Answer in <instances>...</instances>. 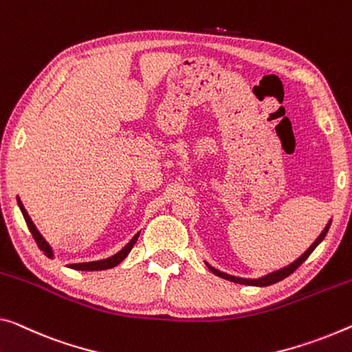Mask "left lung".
Instances as JSON below:
<instances>
[{
	"mask_svg": "<svg viewBox=\"0 0 352 352\" xmlns=\"http://www.w3.org/2000/svg\"><path fill=\"white\" fill-rule=\"evenodd\" d=\"M329 226H331V221H329V225L326 226V228H324V231L321 232L320 237H318V239L313 242L311 247L308 248V250L299 259H296V261L293 264H289V266L280 269V270H277V272L269 274V275H266V277H263V278H253V280H250V278H237V277H232V275H228V274H225V272H220V270L210 267L209 264H208V267H209L210 272L217 275V277H221V278H225V280H230V282H234V283L248 285V286H269V285H274V283H277V282H280V280H283V278L288 277V275L293 274L294 270L299 267L300 264L304 263L308 256L311 255V252L315 250V248L318 247V244H320V242L324 239V237H326L327 231H329Z\"/></svg>",
	"mask_w": 352,
	"mask_h": 352,
	"instance_id": "8db88e82",
	"label": "left lung"
}]
</instances>
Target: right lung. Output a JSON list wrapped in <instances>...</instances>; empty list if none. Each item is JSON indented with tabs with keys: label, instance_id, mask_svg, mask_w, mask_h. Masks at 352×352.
I'll list each match as a JSON object with an SVG mask.
<instances>
[{
	"label": "right lung",
	"instance_id": "add662e5",
	"mask_svg": "<svg viewBox=\"0 0 352 352\" xmlns=\"http://www.w3.org/2000/svg\"><path fill=\"white\" fill-rule=\"evenodd\" d=\"M17 203H19V206H20L21 214H23L26 225H28V230H30V232L32 234V237H34V241H36L37 247H39L41 250L45 253L47 256H52V250H50V247H48V244H47V242L44 241V237H42V236L39 234V231L36 230L34 223H32V221H31L28 212H26L25 208H23V204H21V201H20L19 198H17ZM137 239H138V234L135 236L133 239H132L131 242H129V244H127L126 247H124L120 253H116L115 256H111V258H108V259H102V261L82 263V264H70L69 267L77 269V270H102V269H111V267H115V266H118V264H120V263L122 261L124 258H126V256L129 255V253H131V250L133 248V245H135V242H137Z\"/></svg>",
	"mask_w": 352,
	"mask_h": 352
}]
</instances>
